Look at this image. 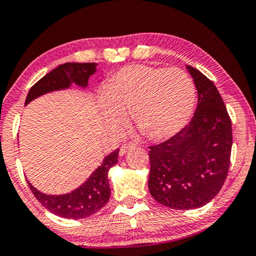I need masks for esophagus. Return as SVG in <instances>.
<instances>
[{"label": "esophagus", "instance_id": "esophagus-1", "mask_svg": "<svg viewBox=\"0 0 256 256\" xmlns=\"http://www.w3.org/2000/svg\"><path fill=\"white\" fill-rule=\"evenodd\" d=\"M136 148V145L134 143H128V144L122 145L120 148H119V154H120V156H124L125 154H128V151L132 150V148Z\"/></svg>", "mask_w": 256, "mask_h": 256}]
</instances>
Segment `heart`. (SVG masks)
Returning a JSON list of instances; mask_svg holds the SVG:
<instances>
[{"label": "heart", "mask_w": 256, "mask_h": 256, "mask_svg": "<svg viewBox=\"0 0 256 256\" xmlns=\"http://www.w3.org/2000/svg\"><path fill=\"white\" fill-rule=\"evenodd\" d=\"M196 102V87L178 68L128 64L113 73L100 94L106 128L120 131L130 110L136 128L151 140H166L189 122Z\"/></svg>", "instance_id": "b5f03b06"}]
</instances>
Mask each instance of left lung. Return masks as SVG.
Segmentation results:
<instances>
[{"mask_svg": "<svg viewBox=\"0 0 256 256\" xmlns=\"http://www.w3.org/2000/svg\"><path fill=\"white\" fill-rule=\"evenodd\" d=\"M186 70L198 94L194 117L174 137L148 148L151 196L177 210L200 208L218 195L232 145L230 118L214 82L192 66Z\"/></svg>", "mask_w": 256, "mask_h": 256, "instance_id": "8db88e82", "label": "left lung"}]
</instances>
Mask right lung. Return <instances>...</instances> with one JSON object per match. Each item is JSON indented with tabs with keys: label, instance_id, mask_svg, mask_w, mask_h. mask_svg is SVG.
I'll return each mask as SVG.
<instances>
[{
	"label": "right lung",
	"instance_id": "add662e5",
	"mask_svg": "<svg viewBox=\"0 0 256 256\" xmlns=\"http://www.w3.org/2000/svg\"><path fill=\"white\" fill-rule=\"evenodd\" d=\"M96 70V62H66L50 70L41 78L29 90L24 105L33 102L38 96L54 90H66L76 84L79 87L86 88L88 79ZM119 148L108 154L102 160V166L90 174V176L73 192L62 195H47L41 192L27 180L32 192L36 200L50 210L52 214L64 218H85L96 214L104 206L111 195L108 183V171L118 162Z\"/></svg>",
	"mask_w": 256,
	"mask_h": 256
}]
</instances>
